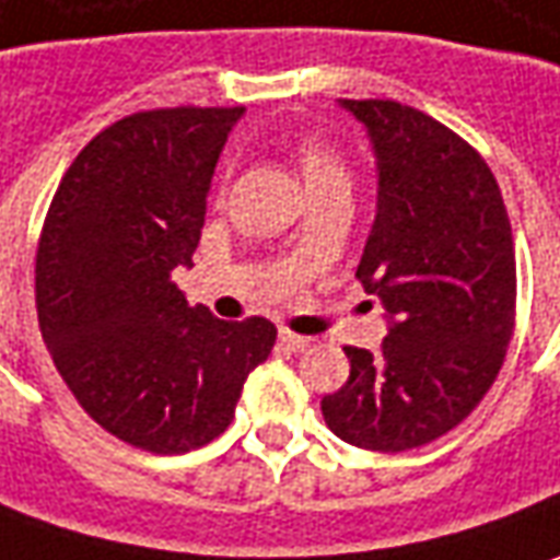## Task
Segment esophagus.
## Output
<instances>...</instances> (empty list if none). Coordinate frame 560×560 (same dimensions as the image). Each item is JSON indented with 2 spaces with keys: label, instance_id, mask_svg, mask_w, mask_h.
<instances>
[{
  "label": "esophagus",
  "instance_id": "1",
  "mask_svg": "<svg viewBox=\"0 0 560 560\" xmlns=\"http://www.w3.org/2000/svg\"><path fill=\"white\" fill-rule=\"evenodd\" d=\"M279 342L288 348V351H293V354H300V351H306V348L312 346V339H308V336H296L291 334V330H281Z\"/></svg>",
  "mask_w": 560,
  "mask_h": 560
}]
</instances>
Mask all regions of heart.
<instances>
[{
  "label": "heart",
  "mask_w": 560,
  "mask_h": 560,
  "mask_svg": "<svg viewBox=\"0 0 560 560\" xmlns=\"http://www.w3.org/2000/svg\"><path fill=\"white\" fill-rule=\"evenodd\" d=\"M296 160H300V170H303V178L306 185H315V182H327V178H346L348 170L342 158L336 154L334 148H327L318 139H306L296 148Z\"/></svg>",
  "instance_id": "obj_1"
}]
</instances>
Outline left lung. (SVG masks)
<instances>
[{
	"instance_id": "left-lung-1",
	"label": "left lung",
	"mask_w": 560,
	"mask_h": 560,
	"mask_svg": "<svg viewBox=\"0 0 560 560\" xmlns=\"http://www.w3.org/2000/svg\"><path fill=\"white\" fill-rule=\"evenodd\" d=\"M378 172L363 291L385 306L378 351L348 346L351 373L320 400L339 440L406 452L470 416L494 385L515 324V248L500 187L470 144L418 108L339 100Z\"/></svg>"
}]
</instances>
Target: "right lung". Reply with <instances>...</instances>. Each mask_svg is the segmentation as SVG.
I'll use <instances>...</instances> for the list:
<instances>
[{
    "instance_id": "obj_1",
    "label": "right lung",
    "mask_w": 560,
    "mask_h": 560,
    "mask_svg": "<svg viewBox=\"0 0 560 560\" xmlns=\"http://www.w3.org/2000/svg\"><path fill=\"white\" fill-rule=\"evenodd\" d=\"M245 108L124 117L66 170L35 254L38 327L62 382L117 440L182 455L233 421L276 346L267 318L221 320L172 281L190 267L226 136Z\"/></svg>"
}]
</instances>
